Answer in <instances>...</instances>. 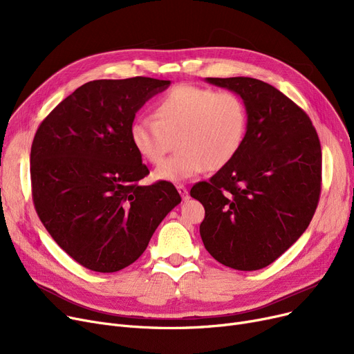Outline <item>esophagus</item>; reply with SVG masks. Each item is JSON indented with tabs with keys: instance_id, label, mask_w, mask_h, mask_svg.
Segmentation results:
<instances>
[{
	"instance_id": "esophagus-1",
	"label": "esophagus",
	"mask_w": 354,
	"mask_h": 354,
	"mask_svg": "<svg viewBox=\"0 0 354 354\" xmlns=\"http://www.w3.org/2000/svg\"><path fill=\"white\" fill-rule=\"evenodd\" d=\"M176 189H178V192H179V195L182 196L183 201L189 199V192H188V189H187V187H185V185H182V183L176 185Z\"/></svg>"
}]
</instances>
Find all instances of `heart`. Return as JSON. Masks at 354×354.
Instances as JSON below:
<instances>
[{
  "label": "heart",
  "mask_w": 354,
  "mask_h": 354,
  "mask_svg": "<svg viewBox=\"0 0 354 354\" xmlns=\"http://www.w3.org/2000/svg\"><path fill=\"white\" fill-rule=\"evenodd\" d=\"M155 120L138 119L129 129L136 153L158 165L177 139L180 152L159 165L153 179L183 182L227 166L239 152L248 129V110L232 91L178 84L156 102Z\"/></svg>",
  "instance_id": "1"
}]
</instances>
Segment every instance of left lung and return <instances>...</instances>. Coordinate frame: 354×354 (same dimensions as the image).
I'll list each match as a JSON object with an SVG mask.
<instances>
[{
    "instance_id": "left-lung-1",
    "label": "left lung",
    "mask_w": 354,
    "mask_h": 354,
    "mask_svg": "<svg viewBox=\"0 0 354 354\" xmlns=\"http://www.w3.org/2000/svg\"><path fill=\"white\" fill-rule=\"evenodd\" d=\"M244 100L245 140L236 156L191 189L205 208L202 243L218 263L255 271L274 263L310 225L322 191L317 132L292 100L251 77H208Z\"/></svg>"
}]
</instances>
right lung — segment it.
<instances>
[{
    "mask_svg": "<svg viewBox=\"0 0 354 354\" xmlns=\"http://www.w3.org/2000/svg\"><path fill=\"white\" fill-rule=\"evenodd\" d=\"M171 80L132 77L80 86L43 120L31 146L32 201L55 243L83 267L135 263L180 196L149 169L129 136L138 110Z\"/></svg>",
    "mask_w": 354,
    "mask_h": 354,
    "instance_id": "obj_1",
    "label": "right lung"
}]
</instances>
